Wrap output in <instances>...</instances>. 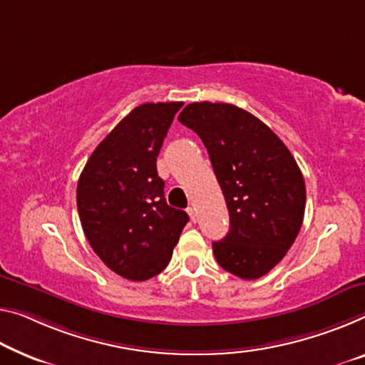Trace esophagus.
Segmentation results:
<instances>
[{
  "mask_svg": "<svg viewBox=\"0 0 365 365\" xmlns=\"http://www.w3.org/2000/svg\"><path fill=\"white\" fill-rule=\"evenodd\" d=\"M187 214H189V217H190V220H192V222H195V220H197V214H195V210L192 209V207H189V209H187Z\"/></svg>",
  "mask_w": 365,
  "mask_h": 365,
  "instance_id": "esophagus-1",
  "label": "esophagus"
}]
</instances>
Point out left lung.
<instances>
[{
    "instance_id": "left-lung-1",
    "label": "left lung",
    "mask_w": 365,
    "mask_h": 365,
    "mask_svg": "<svg viewBox=\"0 0 365 365\" xmlns=\"http://www.w3.org/2000/svg\"><path fill=\"white\" fill-rule=\"evenodd\" d=\"M178 120L200 137L230 214L214 241L218 264L245 280L279 264L300 232L305 181L292 153L264 122L225 103H192Z\"/></svg>"
}]
</instances>
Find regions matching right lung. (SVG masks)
Listing matches in <instances>:
<instances>
[{"instance_id":"right-lung-1","label":"right lung","mask_w":365,"mask_h":365,"mask_svg":"<svg viewBox=\"0 0 365 365\" xmlns=\"http://www.w3.org/2000/svg\"><path fill=\"white\" fill-rule=\"evenodd\" d=\"M182 103H147L125 115L83 170L76 205L86 238L106 266L147 280L168 266L189 222L165 199L156 171L161 145Z\"/></svg>"}]
</instances>
